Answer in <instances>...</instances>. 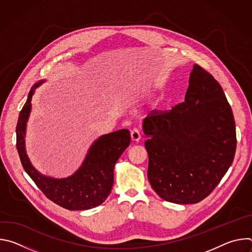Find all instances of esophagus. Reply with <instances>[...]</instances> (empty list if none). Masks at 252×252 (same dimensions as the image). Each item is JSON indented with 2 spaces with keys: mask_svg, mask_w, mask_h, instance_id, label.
Listing matches in <instances>:
<instances>
[{
  "mask_svg": "<svg viewBox=\"0 0 252 252\" xmlns=\"http://www.w3.org/2000/svg\"><path fill=\"white\" fill-rule=\"evenodd\" d=\"M130 136L133 141H138L140 139V133L137 128H132L130 130Z\"/></svg>",
  "mask_w": 252,
  "mask_h": 252,
  "instance_id": "esophagus-1",
  "label": "esophagus"
}]
</instances>
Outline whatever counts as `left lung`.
I'll return each instance as SVG.
<instances>
[{
  "instance_id": "obj_1",
  "label": "left lung",
  "mask_w": 252,
  "mask_h": 252,
  "mask_svg": "<svg viewBox=\"0 0 252 252\" xmlns=\"http://www.w3.org/2000/svg\"><path fill=\"white\" fill-rule=\"evenodd\" d=\"M148 135V177L162 199L197 203L208 196L231 165L235 122L219 82L194 64L185 101L153 111L142 124Z\"/></svg>"
}]
</instances>
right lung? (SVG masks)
<instances>
[{
	"instance_id": "1",
	"label": "right lung",
	"mask_w": 252,
	"mask_h": 252,
	"mask_svg": "<svg viewBox=\"0 0 252 252\" xmlns=\"http://www.w3.org/2000/svg\"><path fill=\"white\" fill-rule=\"evenodd\" d=\"M45 81L35 84L20 112L16 127L17 150L25 171L53 202L69 210H86L101 204L112 191L115 164L130 143L126 128L99 136L90 148L82 166L66 178H54L35 169L26 153L25 136L31 113L33 91Z\"/></svg>"
}]
</instances>
